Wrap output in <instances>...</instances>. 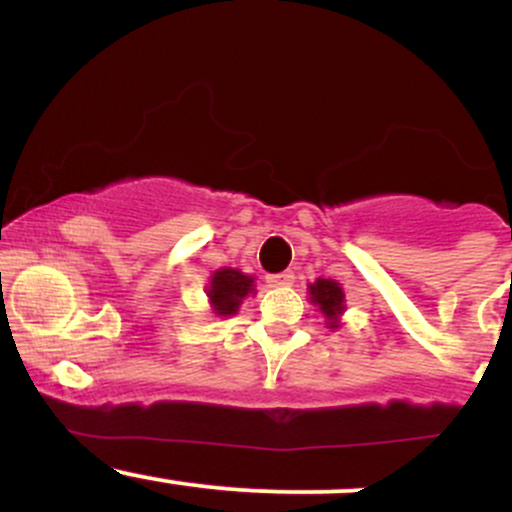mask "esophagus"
<instances>
[{"label":"esophagus","mask_w":512,"mask_h":512,"mask_svg":"<svg viewBox=\"0 0 512 512\" xmlns=\"http://www.w3.org/2000/svg\"><path fill=\"white\" fill-rule=\"evenodd\" d=\"M293 279H296L293 272H279V274H269L267 284L269 286H291Z\"/></svg>","instance_id":"esophagus-1"}]
</instances>
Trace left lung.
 Returning <instances> with one entry per match:
<instances>
[{"label":"left lung","instance_id":"obj_1","mask_svg":"<svg viewBox=\"0 0 512 512\" xmlns=\"http://www.w3.org/2000/svg\"><path fill=\"white\" fill-rule=\"evenodd\" d=\"M310 296H313V303L320 305V310L325 317H330V325L337 327V315L344 313V291L337 281L332 279H317L313 286H310Z\"/></svg>","mask_w":512,"mask_h":512}]
</instances>
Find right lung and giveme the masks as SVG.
<instances>
[{
    "mask_svg": "<svg viewBox=\"0 0 512 512\" xmlns=\"http://www.w3.org/2000/svg\"><path fill=\"white\" fill-rule=\"evenodd\" d=\"M211 305L219 315H233L238 310L240 301L252 291V276H245L238 269H219L211 276L209 284Z\"/></svg>",
    "mask_w": 512,
    "mask_h": 512,
    "instance_id": "add662e5",
    "label": "right lung"
}]
</instances>
